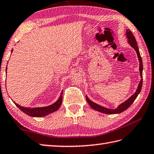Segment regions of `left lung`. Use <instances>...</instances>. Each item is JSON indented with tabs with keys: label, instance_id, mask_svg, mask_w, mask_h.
<instances>
[{
	"label": "left lung",
	"instance_id": "8db88e82",
	"mask_svg": "<svg viewBox=\"0 0 154 154\" xmlns=\"http://www.w3.org/2000/svg\"><path fill=\"white\" fill-rule=\"evenodd\" d=\"M126 37L128 41L127 42L129 43V44L131 46V47L134 49L135 50L136 53H137V57L139 60V62H140V76H141V80L140 83H139L137 88L136 90V91L134 94H133L132 96H131L128 99L126 100L125 101H124L123 103L120 104L119 105H118L117 108H115L114 109H109L106 108V107H104L100 105L97 103H94L93 101H92L90 98L88 97V96L86 95V100L88 102V104L91 107L92 109H93L95 111H97L98 112L104 113V114H109V115H113V114H119V113L122 112L123 111H125L131 105L132 103L134 102L135 100L136 99V98L137 97L138 94L140 93L141 90L142 88V84H143V76H142V73H143V63H142V59L141 57L140 56V50H139L138 46H137V43L136 42V39L135 38L134 35H133V33H131V31L129 29H127L126 30Z\"/></svg>",
	"mask_w": 154,
	"mask_h": 154
}]
</instances>
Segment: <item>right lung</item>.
Returning <instances> with one entry per match:
<instances>
[{"mask_svg": "<svg viewBox=\"0 0 154 154\" xmlns=\"http://www.w3.org/2000/svg\"><path fill=\"white\" fill-rule=\"evenodd\" d=\"M13 51V49L11 50V53H12ZM7 70V68H6V71ZM6 73H7V72H6ZM62 94H63V91L61 92L59 98L54 103L50 104V105L43 106V107H33V108H30V107H25V106H22L21 105H19V104L14 103V101L13 100V103L16 104V106L18 107L21 111L25 113V114H27V115L31 116V117H45V116L50 115L52 112H56L59 109L62 102Z\"/></svg>", "mask_w": 154, "mask_h": 154, "instance_id": "add662e5", "label": "right lung"}]
</instances>
